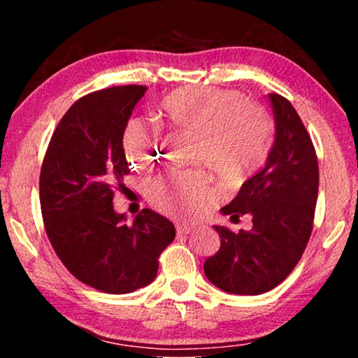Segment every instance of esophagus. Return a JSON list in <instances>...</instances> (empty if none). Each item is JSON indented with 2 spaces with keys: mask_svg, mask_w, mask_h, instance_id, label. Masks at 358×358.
Segmentation results:
<instances>
[{
  "mask_svg": "<svg viewBox=\"0 0 358 358\" xmlns=\"http://www.w3.org/2000/svg\"><path fill=\"white\" fill-rule=\"evenodd\" d=\"M175 229H177V234L178 235H187L192 232V227L187 226V224H183V222H177V226H175Z\"/></svg>",
  "mask_w": 358,
  "mask_h": 358,
  "instance_id": "34e87169",
  "label": "esophagus"
}]
</instances>
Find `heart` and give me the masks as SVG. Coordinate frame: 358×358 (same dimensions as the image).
<instances>
[{"mask_svg":"<svg viewBox=\"0 0 358 358\" xmlns=\"http://www.w3.org/2000/svg\"><path fill=\"white\" fill-rule=\"evenodd\" d=\"M155 118L162 128L196 137L194 162L234 177L262 167L273 148L270 113L235 90L208 85L177 88L156 102ZM123 147L132 166L145 171L162 155V132L148 120L132 118ZM147 199L161 213L194 220L213 202L215 191L199 173L167 172L150 181Z\"/></svg>","mask_w":358,"mask_h":358,"instance_id":"1","label":"heart"}]
</instances>
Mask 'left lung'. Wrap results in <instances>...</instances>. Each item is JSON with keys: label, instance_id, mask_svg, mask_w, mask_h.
<instances>
[{"label": "left lung", "instance_id": "8db88e82", "mask_svg": "<svg viewBox=\"0 0 358 358\" xmlns=\"http://www.w3.org/2000/svg\"><path fill=\"white\" fill-rule=\"evenodd\" d=\"M276 138L265 167L246 180L221 211L250 213L252 229L215 226L221 246L203 264L205 276L224 292L259 295L282 282L310 241L319 191V164L310 134L292 104L271 93Z\"/></svg>", "mask_w": 358, "mask_h": 358}]
</instances>
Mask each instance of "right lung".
I'll list each match as a JSON object with an SVG mask.
<instances>
[{
  "instance_id": "add662e5",
  "label": "right lung",
  "mask_w": 358,
  "mask_h": 358,
  "mask_svg": "<svg viewBox=\"0 0 358 358\" xmlns=\"http://www.w3.org/2000/svg\"><path fill=\"white\" fill-rule=\"evenodd\" d=\"M145 92V85H121L82 96L59 120L41 167V211L53 250L78 281L107 294L148 286L175 238L167 217L143 208L126 224L112 205L131 172L123 134Z\"/></svg>"
}]
</instances>
